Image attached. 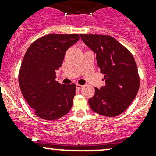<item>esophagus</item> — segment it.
<instances>
[{"instance_id": "obj_1", "label": "esophagus", "mask_w": 156, "mask_h": 156, "mask_svg": "<svg viewBox=\"0 0 156 156\" xmlns=\"http://www.w3.org/2000/svg\"><path fill=\"white\" fill-rule=\"evenodd\" d=\"M76 88H77V89H78V90L82 89V88H83V85H81V84H76Z\"/></svg>"}]
</instances>
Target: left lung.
Listing matches in <instances>:
<instances>
[{
	"mask_svg": "<svg viewBox=\"0 0 156 156\" xmlns=\"http://www.w3.org/2000/svg\"><path fill=\"white\" fill-rule=\"evenodd\" d=\"M81 39L96 53L105 85L95 88L89 99L90 107L96 113L115 117L125 111L137 94L140 76L132 53L116 39L104 34H82Z\"/></svg>",
	"mask_w": 156,
	"mask_h": 156,
	"instance_id": "8db88e82",
	"label": "left lung"
}]
</instances>
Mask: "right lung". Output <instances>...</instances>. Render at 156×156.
Returning <instances> with one entry per match:
<instances>
[{"label":"right lung","mask_w":156,"mask_h":156,"mask_svg":"<svg viewBox=\"0 0 156 156\" xmlns=\"http://www.w3.org/2000/svg\"><path fill=\"white\" fill-rule=\"evenodd\" d=\"M79 37L78 34H50L34 41L26 52L19 84L37 117L53 121L70 111L76 86L59 84L56 81V71L62 66L66 50Z\"/></svg>","instance_id":"right-lung-1"}]
</instances>
